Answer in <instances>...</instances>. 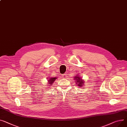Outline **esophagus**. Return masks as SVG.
<instances>
[{"label": "esophagus", "mask_w": 127, "mask_h": 127, "mask_svg": "<svg viewBox=\"0 0 127 127\" xmlns=\"http://www.w3.org/2000/svg\"><path fill=\"white\" fill-rule=\"evenodd\" d=\"M67 74L66 73H64V74H62V77L63 78V79H65L66 78V77H67V75H66Z\"/></svg>", "instance_id": "34e87169"}]
</instances>
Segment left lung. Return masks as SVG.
Instances as JSON below:
<instances>
[{"label": "left lung", "instance_id": "1", "mask_svg": "<svg viewBox=\"0 0 127 127\" xmlns=\"http://www.w3.org/2000/svg\"><path fill=\"white\" fill-rule=\"evenodd\" d=\"M73 78V80H75L74 82L76 83V84H77L79 87H81L84 85L85 81L82 79V78L79 74H77L76 75H74V77Z\"/></svg>", "mask_w": 127, "mask_h": 127}]
</instances>
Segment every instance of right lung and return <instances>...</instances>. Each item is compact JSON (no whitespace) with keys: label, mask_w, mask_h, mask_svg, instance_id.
Segmentation results:
<instances>
[{"label":"right lung","mask_w":127,"mask_h":127,"mask_svg":"<svg viewBox=\"0 0 127 127\" xmlns=\"http://www.w3.org/2000/svg\"><path fill=\"white\" fill-rule=\"evenodd\" d=\"M57 79V77H55V78H53V77H52V78H48V84H49V85H48V86H50L52 85V84L54 83V82L55 81V80Z\"/></svg>","instance_id":"right-lung-1"}]
</instances>
